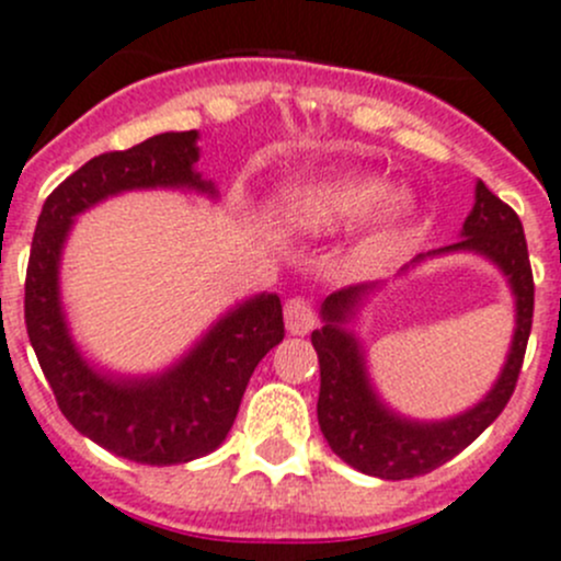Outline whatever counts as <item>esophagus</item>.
Here are the masks:
<instances>
[{"mask_svg": "<svg viewBox=\"0 0 561 561\" xmlns=\"http://www.w3.org/2000/svg\"><path fill=\"white\" fill-rule=\"evenodd\" d=\"M285 325H287V331H290V334H296V336L309 334V331H312V325H314L312 304H309L307 298H301V296L290 298V301L285 304Z\"/></svg>", "mask_w": 561, "mask_h": 561, "instance_id": "1", "label": "esophagus"}]
</instances>
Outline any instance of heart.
Returning <instances> with one entry per match:
<instances>
[{
  "instance_id": "b5f03b06",
  "label": "heart",
  "mask_w": 561,
  "mask_h": 561,
  "mask_svg": "<svg viewBox=\"0 0 561 561\" xmlns=\"http://www.w3.org/2000/svg\"><path fill=\"white\" fill-rule=\"evenodd\" d=\"M282 210L304 230H334L364 214L369 232L391 236L405 221L408 199L400 192L380 194L373 178L336 175L285 188Z\"/></svg>"
}]
</instances>
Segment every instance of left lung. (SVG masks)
Returning <instances> with one entry per match:
<instances>
[{
	"label": "left lung",
	"mask_w": 561,
	"mask_h": 561,
	"mask_svg": "<svg viewBox=\"0 0 561 561\" xmlns=\"http://www.w3.org/2000/svg\"><path fill=\"white\" fill-rule=\"evenodd\" d=\"M460 236L463 238L453 247L419 254L413 263L447 252L482 254L502 268L515 296V334L507 362L493 389L469 411L444 422H413L380 402L369 383L362 345L345 329L362 298L375 285L342 287L320 307L323 329L312 331V345L320 362L318 422L331 453L340 455L362 474L380 480H411L438 469L480 438V433L504 411L518 383L535 312V279L524 225L518 214L480 181L477 203L463 221Z\"/></svg>",
	"instance_id": "obj_1"
}]
</instances>
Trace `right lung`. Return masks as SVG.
Masks as SVG:
<instances>
[{"mask_svg":"<svg viewBox=\"0 0 561 561\" xmlns=\"http://www.w3.org/2000/svg\"><path fill=\"white\" fill-rule=\"evenodd\" d=\"M197 139V130H170L87 161L43 203L26 265V334L59 411L98 447L145 466L188 463L214 453L236 422L260 358L285 340L276 293L238 304L175 367L150 378L101 373L70 340L59 301V257L73 219L134 188H194L214 197V183L194 172Z\"/></svg>","mask_w":561,"mask_h":561,"instance_id":"add662e5","label":"right lung"}]
</instances>
